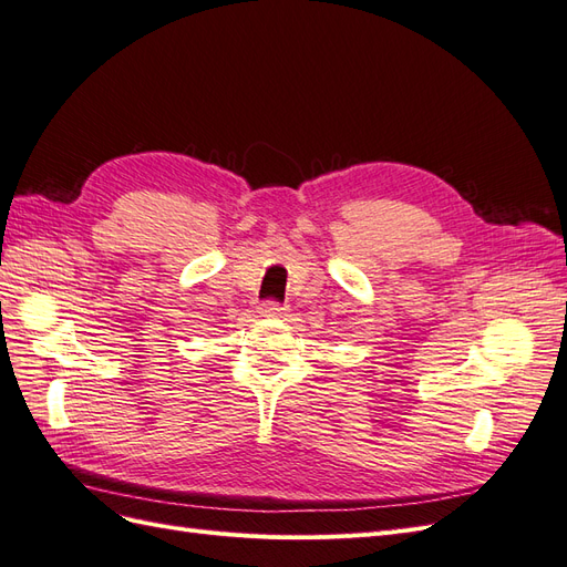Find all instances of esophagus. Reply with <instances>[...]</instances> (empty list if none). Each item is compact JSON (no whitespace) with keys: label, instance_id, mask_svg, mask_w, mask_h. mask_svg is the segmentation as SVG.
Returning <instances> with one entry per match:
<instances>
[{"label":"esophagus","instance_id":"obj_1","mask_svg":"<svg viewBox=\"0 0 567 567\" xmlns=\"http://www.w3.org/2000/svg\"><path fill=\"white\" fill-rule=\"evenodd\" d=\"M286 310H288L286 305L271 302V300H267V302H262V305H260V315H262V317H267V319H277V317H284V315H286Z\"/></svg>","mask_w":567,"mask_h":567}]
</instances>
